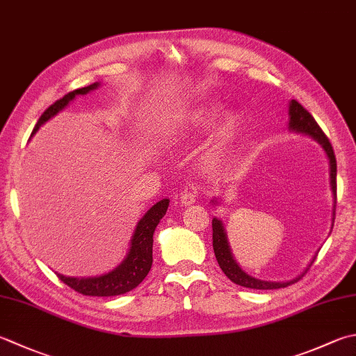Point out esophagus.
<instances>
[{"label": "esophagus", "mask_w": 356, "mask_h": 356, "mask_svg": "<svg viewBox=\"0 0 356 356\" xmlns=\"http://www.w3.org/2000/svg\"><path fill=\"white\" fill-rule=\"evenodd\" d=\"M179 200H180V204H182L184 207H188V205H193V204H196L197 196H196V193H193V191H188V190H185L182 194H180Z\"/></svg>", "instance_id": "obj_1"}]
</instances>
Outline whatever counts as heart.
<instances>
[{"label":"heart","instance_id":"obj_1","mask_svg":"<svg viewBox=\"0 0 356 356\" xmlns=\"http://www.w3.org/2000/svg\"><path fill=\"white\" fill-rule=\"evenodd\" d=\"M219 113L220 104L218 102L199 103L196 106L184 111L176 118L171 132L176 137L199 134V132H204L211 127ZM241 127L242 117L238 111L228 109L220 114L214 127L211 140L207 145L204 152V157L208 162H218L227 154V151L232 148L236 138H238Z\"/></svg>","mask_w":356,"mask_h":356}]
</instances>
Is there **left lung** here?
<instances>
[{"label":"left lung","instance_id":"left-lung-1","mask_svg":"<svg viewBox=\"0 0 356 356\" xmlns=\"http://www.w3.org/2000/svg\"><path fill=\"white\" fill-rule=\"evenodd\" d=\"M289 131L312 137L313 140H316L319 145H321V148L325 152L327 160H329L330 190L333 194V213H332V228H333V222H335V204H337V159H335V152H333L329 138L325 137L323 129L319 128V124L316 123L315 118L312 117L309 111L305 109L301 103H298L296 100H291L289 103ZM211 202L214 205H218V200L216 199ZM213 250H214V254H216V259H218L219 267L222 268V271H224L229 281H233L238 285H242V287L256 289V290L284 289V287H289V285H291V284L298 282L305 273H307L309 267L312 266L313 261H315V257H316V256H313V259L310 261L307 268H305L301 275L296 276L295 280H291V281L271 282V281L257 280V277H253L248 273H245V271L239 267V264L236 262L234 256L232 253V248H229L225 227H224V224H222V220L218 218H213Z\"/></svg>","mask_w":356,"mask_h":356}]
</instances>
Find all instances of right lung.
<instances>
[{
  "label": "right lung",
  "instance_id": "obj_1",
  "mask_svg": "<svg viewBox=\"0 0 356 356\" xmlns=\"http://www.w3.org/2000/svg\"><path fill=\"white\" fill-rule=\"evenodd\" d=\"M99 86L100 83L95 81L86 88L72 90V92L66 94L63 99L51 104L38 118V122L32 131V136L47 120H51L54 115H57L60 111L65 109L76 95H86L90 90H95ZM168 207L170 199H162L145 213L143 218L137 222L127 256H124V259L114 270L92 277H72L57 273L58 277L66 285H69V287L86 296H117L128 293L132 289H136L151 270L152 242H154L152 241V236H154L156 227L159 225L160 219L166 214Z\"/></svg>",
  "mask_w": 356,
  "mask_h": 356
}]
</instances>
